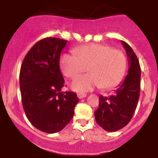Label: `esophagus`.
I'll list each match as a JSON object with an SVG mask.
<instances>
[{"label":"esophagus","instance_id":"34e87169","mask_svg":"<svg viewBox=\"0 0 158 158\" xmlns=\"http://www.w3.org/2000/svg\"><path fill=\"white\" fill-rule=\"evenodd\" d=\"M77 97L79 99H83V98H85V97H86V94L85 93H78Z\"/></svg>","mask_w":158,"mask_h":158}]
</instances>
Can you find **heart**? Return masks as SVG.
Segmentation results:
<instances>
[{
    "label": "heart",
    "instance_id": "b5f03b06",
    "mask_svg": "<svg viewBox=\"0 0 158 158\" xmlns=\"http://www.w3.org/2000/svg\"><path fill=\"white\" fill-rule=\"evenodd\" d=\"M73 54H63L60 69L66 77L74 78L87 67L88 74L77 77L71 84L75 92L90 91L94 88L111 89L120 83L127 66L123 52L107 44L91 43L73 49Z\"/></svg>",
    "mask_w": 158,
    "mask_h": 158
}]
</instances>
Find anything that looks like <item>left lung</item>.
<instances>
[{
	"mask_svg": "<svg viewBox=\"0 0 158 158\" xmlns=\"http://www.w3.org/2000/svg\"><path fill=\"white\" fill-rule=\"evenodd\" d=\"M128 58V74L109 96H100L95 111L96 123L107 131H116L127 126L133 117L140 95L141 69L139 59L127 43L121 41Z\"/></svg>",
	"mask_w": 158,
	"mask_h": 158,
	"instance_id": "8db88e82",
	"label": "left lung"
}]
</instances>
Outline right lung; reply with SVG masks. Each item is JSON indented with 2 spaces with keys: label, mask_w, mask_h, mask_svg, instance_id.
Masks as SVG:
<instances>
[{
  "label": "right lung",
  "mask_w": 158,
  "mask_h": 158,
  "mask_svg": "<svg viewBox=\"0 0 158 158\" xmlns=\"http://www.w3.org/2000/svg\"><path fill=\"white\" fill-rule=\"evenodd\" d=\"M67 40L46 38L26 54L19 73L22 104L27 118L40 131H62L70 122L79 99L73 92H62L63 76L60 55Z\"/></svg>",
  "instance_id": "1"
}]
</instances>
